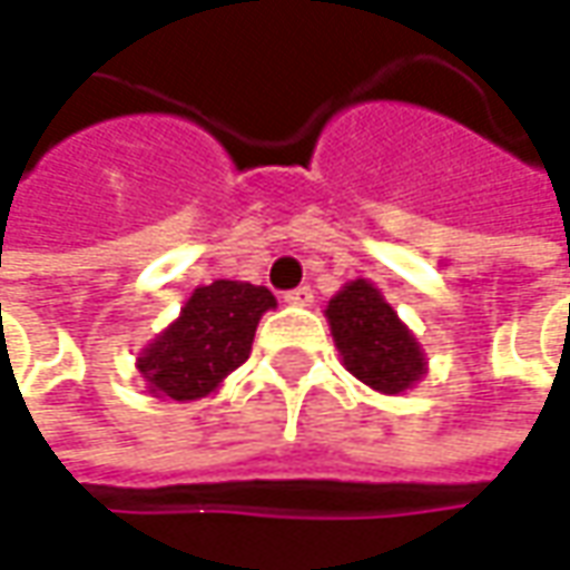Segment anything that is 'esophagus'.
I'll return each instance as SVG.
<instances>
[{
	"label": "esophagus",
	"mask_w": 570,
	"mask_h": 570,
	"mask_svg": "<svg viewBox=\"0 0 570 570\" xmlns=\"http://www.w3.org/2000/svg\"><path fill=\"white\" fill-rule=\"evenodd\" d=\"M284 299L289 306H309L312 303V286H296V289H286Z\"/></svg>",
	"instance_id": "obj_1"
}]
</instances>
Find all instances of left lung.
Instances as JSON below:
<instances>
[{
	"mask_svg": "<svg viewBox=\"0 0 570 570\" xmlns=\"http://www.w3.org/2000/svg\"><path fill=\"white\" fill-rule=\"evenodd\" d=\"M328 322L344 366L376 392L399 395L424 373V354L414 334L366 281L347 284L328 303Z\"/></svg>",
	"mask_w": 570,
	"mask_h": 570,
	"instance_id": "1",
	"label": "left lung"
}]
</instances>
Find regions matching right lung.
<instances>
[{"label": "right lung", "mask_w": 570, "mask_h": 570, "mask_svg": "<svg viewBox=\"0 0 570 570\" xmlns=\"http://www.w3.org/2000/svg\"><path fill=\"white\" fill-rule=\"evenodd\" d=\"M274 306L277 299L264 286L238 281L197 286L178 322L142 351L139 373L153 392L175 402L200 399L248 360L261 315Z\"/></svg>", "instance_id": "add662e5"}]
</instances>
